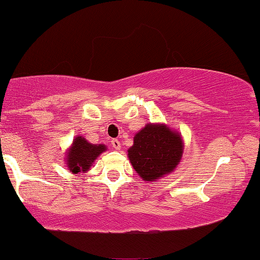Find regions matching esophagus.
<instances>
[{"mask_svg":"<svg viewBox=\"0 0 260 260\" xmlns=\"http://www.w3.org/2000/svg\"><path fill=\"white\" fill-rule=\"evenodd\" d=\"M111 147H113L114 150H120V149H121V143H120V140H117V139H113V140H111Z\"/></svg>","mask_w":260,"mask_h":260,"instance_id":"34e87169","label":"esophagus"}]
</instances>
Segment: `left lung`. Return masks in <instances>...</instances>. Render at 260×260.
Returning a JSON list of instances; mask_svg holds the SVG:
<instances>
[{"instance_id": "8db88e82", "label": "left lung", "mask_w": 260, "mask_h": 260, "mask_svg": "<svg viewBox=\"0 0 260 260\" xmlns=\"http://www.w3.org/2000/svg\"><path fill=\"white\" fill-rule=\"evenodd\" d=\"M183 152L179 132L163 123H147L134 136L128 158L144 181H157L174 172Z\"/></svg>"}]
</instances>
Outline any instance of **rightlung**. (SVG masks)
<instances>
[{"label": "right lung", "instance_id": "obj_1", "mask_svg": "<svg viewBox=\"0 0 260 260\" xmlns=\"http://www.w3.org/2000/svg\"><path fill=\"white\" fill-rule=\"evenodd\" d=\"M107 150V146L103 144H91L83 137H77L73 140V144L66 154V162L68 169L73 174L87 172L91 168L94 160L102 152Z\"/></svg>", "mask_w": 260, "mask_h": 260}]
</instances>
